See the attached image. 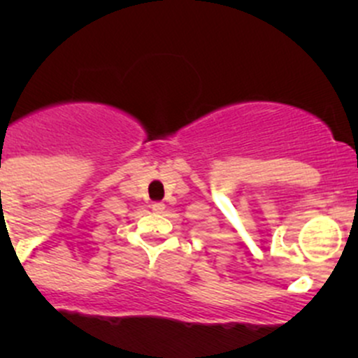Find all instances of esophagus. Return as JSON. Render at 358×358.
<instances>
[{
    "instance_id": "34e87169",
    "label": "esophagus",
    "mask_w": 358,
    "mask_h": 358,
    "mask_svg": "<svg viewBox=\"0 0 358 358\" xmlns=\"http://www.w3.org/2000/svg\"><path fill=\"white\" fill-rule=\"evenodd\" d=\"M150 208H152L154 213L164 211V204H162V202H152V206H150Z\"/></svg>"
}]
</instances>
